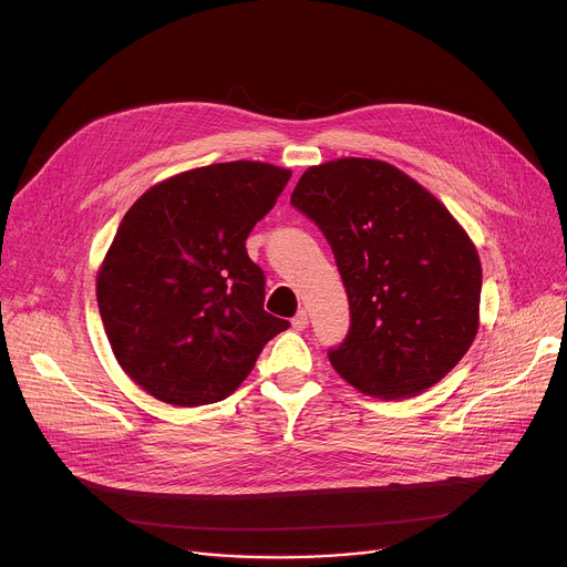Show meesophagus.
<instances>
[{
    "instance_id": "34e87169",
    "label": "esophagus",
    "mask_w": 567,
    "mask_h": 567,
    "mask_svg": "<svg viewBox=\"0 0 567 567\" xmlns=\"http://www.w3.org/2000/svg\"><path fill=\"white\" fill-rule=\"evenodd\" d=\"M307 322H309V316H307V311H305V309H298V313L291 318V326H293V330H305V328H307Z\"/></svg>"
}]
</instances>
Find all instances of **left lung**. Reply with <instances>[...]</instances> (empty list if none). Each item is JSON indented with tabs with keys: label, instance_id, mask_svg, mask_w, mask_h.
I'll return each mask as SVG.
<instances>
[{
	"label": "left lung",
	"instance_id": "8db88e82",
	"mask_svg": "<svg viewBox=\"0 0 567 567\" xmlns=\"http://www.w3.org/2000/svg\"><path fill=\"white\" fill-rule=\"evenodd\" d=\"M291 206L326 235L350 302V330L328 352L354 388L413 396L449 374L477 334L482 267L453 215L385 161L309 168Z\"/></svg>",
	"mask_w": 567,
	"mask_h": 567
}]
</instances>
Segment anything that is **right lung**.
Listing matches in <instances>:
<instances>
[{"mask_svg": "<svg viewBox=\"0 0 567 567\" xmlns=\"http://www.w3.org/2000/svg\"><path fill=\"white\" fill-rule=\"evenodd\" d=\"M289 177L260 161L213 164L152 186L125 213L99 271V311L116 361L158 401L226 399L289 328L265 311V274L247 254Z\"/></svg>", "mask_w": 567, "mask_h": 567, "instance_id": "1", "label": "right lung"}]
</instances>
